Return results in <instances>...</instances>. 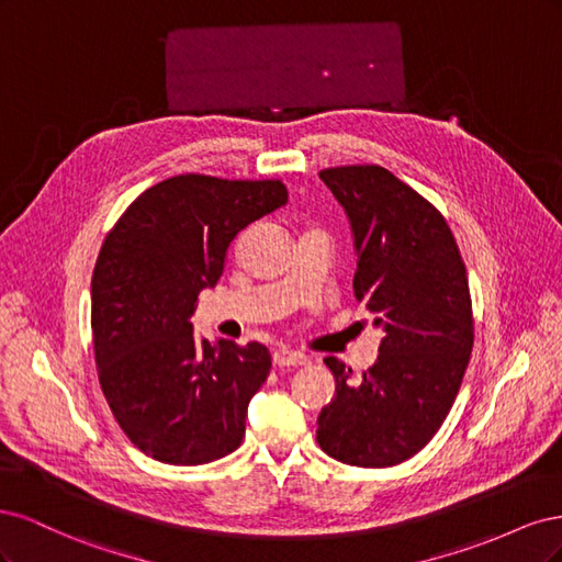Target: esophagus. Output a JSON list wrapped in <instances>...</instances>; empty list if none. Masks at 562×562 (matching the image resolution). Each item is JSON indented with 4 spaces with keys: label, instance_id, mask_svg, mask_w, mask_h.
I'll list each match as a JSON object with an SVG mask.
<instances>
[{
    "label": "esophagus",
    "instance_id": "esophagus-1",
    "mask_svg": "<svg viewBox=\"0 0 562 562\" xmlns=\"http://www.w3.org/2000/svg\"><path fill=\"white\" fill-rule=\"evenodd\" d=\"M310 363V356H304L302 351H293V349H277L274 351V366L279 368H300V366H307Z\"/></svg>",
    "mask_w": 562,
    "mask_h": 562
}]
</instances>
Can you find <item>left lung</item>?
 I'll return each instance as SVG.
<instances>
[{
	"mask_svg": "<svg viewBox=\"0 0 562 562\" xmlns=\"http://www.w3.org/2000/svg\"><path fill=\"white\" fill-rule=\"evenodd\" d=\"M342 203L359 267L353 295L384 330L372 368L328 356L335 398L318 415L321 450L342 464L396 467L443 427L473 349L467 267L446 217L378 164L323 168Z\"/></svg>",
	"mask_w": 562,
	"mask_h": 562,
	"instance_id": "1",
	"label": "left lung"
}]
</instances>
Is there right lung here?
Returning <instances> with one entry per match:
<instances>
[{
    "label": "right lung",
    "instance_id": "right-lung-1",
    "mask_svg": "<svg viewBox=\"0 0 562 562\" xmlns=\"http://www.w3.org/2000/svg\"><path fill=\"white\" fill-rule=\"evenodd\" d=\"M285 201L281 180L187 173L145 190L105 236L91 279L98 380L119 427L157 462L209 464L241 446L271 353L211 345L190 318L234 236Z\"/></svg>",
    "mask_w": 562,
    "mask_h": 562
}]
</instances>
